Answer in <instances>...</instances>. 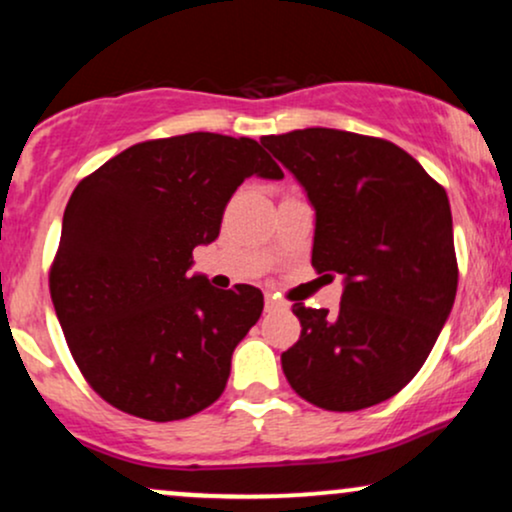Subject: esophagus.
I'll return each mask as SVG.
<instances>
[{
    "label": "esophagus",
    "mask_w": 512,
    "mask_h": 512,
    "mask_svg": "<svg viewBox=\"0 0 512 512\" xmlns=\"http://www.w3.org/2000/svg\"><path fill=\"white\" fill-rule=\"evenodd\" d=\"M264 303H267V310H276V308H286V303L281 301V298H276V296H269L267 293V298H264Z\"/></svg>",
    "instance_id": "esophagus-1"
}]
</instances>
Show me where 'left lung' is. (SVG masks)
<instances>
[{"instance_id":"8db88e82","label":"left lung","mask_w":512,"mask_h":512,"mask_svg":"<svg viewBox=\"0 0 512 512\" xmlns=\"http://www.w3.org/2000/svg\"><path fill=\"white\" fill-rule=\"evenodd\" d=\"M260 142L315 207L313 267L344 276L337 313L293 303L281 368L305 402L358 411L395 397L431 354L457 293L450 202L397 144L308 127Z\"/></svg>"}]
</instances>
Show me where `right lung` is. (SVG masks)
<instances>
[{
  "label": "right lung",
  "mask_w": 512,
  "mask_h": 512,
  "mask_svg": "<svg viewBox=\"0 0 512 512\" xmlns=\"http://www.w3.org/2000/svg\"><path fill=\"white\" fill-rule=\"evenodd\" d=\"M250 175L284 170L255 139L192 132L129 146L69 197L50 296L81 375L115 409L163 424L221 397L264 298L187 269Z\"/></svg>",
  "instance_id": "add662e5"
}]
</instances>
